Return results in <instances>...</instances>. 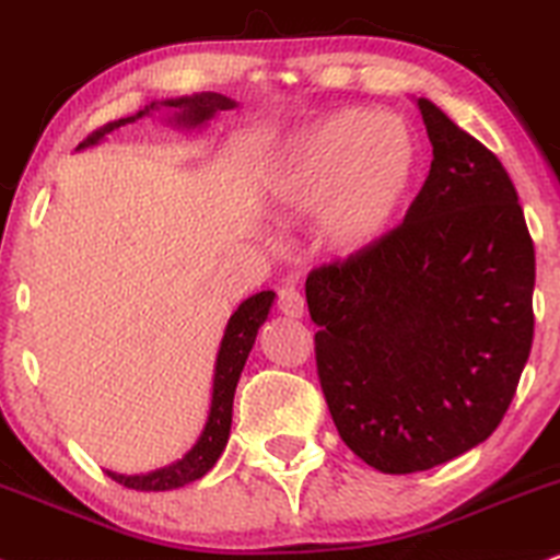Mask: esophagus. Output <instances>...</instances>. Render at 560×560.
Masks as SVG:
<instances>
[{"label": "esophagus", "instance_id": "obj_1", "mask_svg": "<svg viewBox=\"0 0 560 560\" xmlns=\"http://www.w3.org/2000/svg\"><path fill=\"white\" fill-rule=\"evenodd\" d=\"M278 308L285 317H304V295L295 291L293 285H285L278 291Z\"/></svg>", "mask_w": 560, "mask_h": 560}]
</instances>
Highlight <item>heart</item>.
<instances>
[{"mask_svg": "<svg viewBox=\"0 0 560 560\" xmlns=\"http://www.w3.org/2000/svg\"><path fill=\"white\" fill-rule=\"evenodd\" d=\"M419 164L417 136L400 117L340 109L288 141L269 173L267 194L288 220L317 214L327 252L357 256L396 225Z\"/></svg>", "mask_w": 560, "mask_h": 560, "instance_id": "1", "label": "heart"}]
</instances>
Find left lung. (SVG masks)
<instances>
[{"label": "left lung", "mask_w": 560, "mask_h": 560, "mask_svg": "<svg viewBox=\"0 0 560 560\" xmlns=\"http://www.w3.org/2000/svg\"><path fill=\"white\" fill-rule=\"evenodd\" d=\"M432 164L406 220L306 278L314 351L343 443L411 475L485 443L529 359L535 246L509 173L430 98Z\"/></svg>", "instance_id": "obj_1"}]
</instances>
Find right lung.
<instances>
[{
  "instance_id": "right-lung-1",
  "label": "right lung",
  "mask_w": 560,
  "mask_h": 560,
  "mask_svg": "<svg viewBox=\"0 0 560 560\" xmlns=\"http://www.w3.org/2000/svg\"><path fill=\"white\" fill-rule=\"evenodd\" d=\"M233 98L214 94V91H201V94L194 96H177V98H164V102H151L149 107L138 109L136 115L122 117V120L107 122L104 128H98L91 133L78 149L96 147L104 136L112 133V130L122 128V125L141 120V117L151 115L154 109H167L170 122L175 128L194 130L203 128L217 112L233 109ZM275 304L272 291H261L246 299L243 304L235 308L233 317L228 319L225 335H222L220 351H217V364H214V383H212V406H209L207 424H203L199 440L190 448L186 456L177 458L175 464L164 466V469L149 471V475H117V471H107V475L115 479V482L125 485L130 490H147V492H160V490H175L183 488V485L196 482L207 475L209 469L217 464V458L225 451L228 438H230V424H233V398H235V385H238L243 366H246L248 353H252L256 332L265 325L269 308Z\"/></svg>"
}]
</instances>
